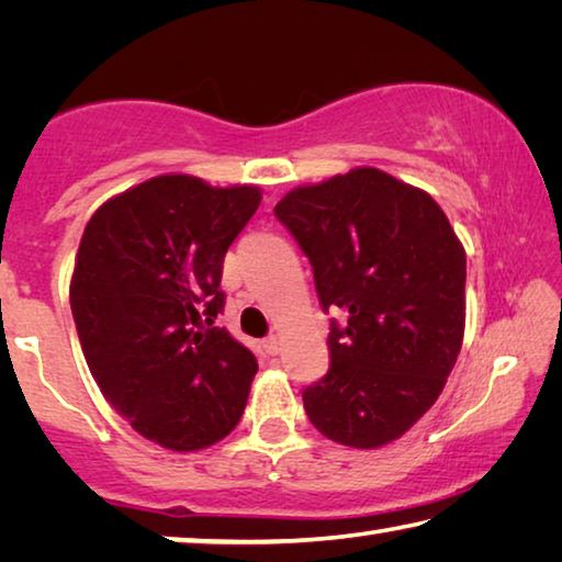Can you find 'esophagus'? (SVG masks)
I'll use <instances>...</instances> for the list:
<instances>
[{"instance_id":"esophagus-1","label":"esophagus","mask_w":562,"mask_h":562,"mask_svg":"<svg viewBox=\"0 0 562 562\" xmlns=\"http://www.w3.org/2000/svg\"><path fill=\"white\" fill-rule=\"evenodd\" d=\"M262 349L268 351V355H278L282 349V339L278 335H270L268 339H262Z\"/></svg>"}]
</instances>
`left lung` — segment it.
I'll return each mask as SVG.
<instances>
[{
    "mask_svg": "<svg viewBox=\"0 0 562 562\" xmlns=\"http://www.w3.org/2000/svg\"><path fill=\"white\" fill-rule=\"evenodd\" d=\"M315 270L329 372L302 392L315 429L379 449L434 406L461 351L465 252L422 188L372 166L292 188L274 205Z\"/></svg>",
    "mask_w": 562,
    "mask_h": 562,
    "instance_id": "8db88e82",
    "label": "left lung"
}]
</instances>
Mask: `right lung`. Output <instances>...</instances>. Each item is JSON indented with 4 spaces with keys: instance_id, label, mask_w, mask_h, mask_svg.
<instances>
[{
    "instance_id": "obj_1",
    "label": "right lung",
    "mask_w": 562,
    "mask_h": 562,
    "mask_svg": "<svg viewBox=\"0 0 562 562\" xmlns=\"http://www.w3.org/2000/svg\"><path fill=\"white\" fill-rule=\"evenodd\" d=\"M258 186L156 176L109 198L87 223L71 315L101 394L144 439L201 451L245 412L258 361L225 329L227 247L258 211Z\"/></svg>"
}]
</instances>
